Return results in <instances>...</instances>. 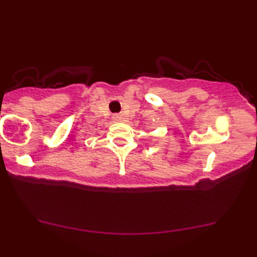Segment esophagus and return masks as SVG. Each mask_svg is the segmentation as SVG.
<instances>
[{"mask_svg":"<svg viewBox=\"0 0 257 257\" xmlns=\"http://www.w3.org/2000/svg\"><path fill=\"white\" fill-rule=\"evenodd\" d=\"M113 120H115V121H120V120H121V116H120L119 114H115L114 116H113Z\"/></svg>","mask_w":257,"mask_h":257,"instance_id":"obj_1","label":"esophagus"}]
</instances>
